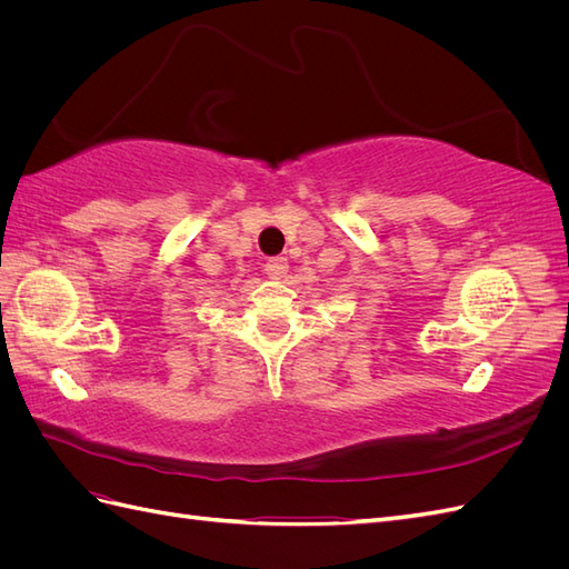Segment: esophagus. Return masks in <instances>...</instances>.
Returning a JSON list of instances; mask_svg holds the SVG:
<instances>
[{
	"instance_id": "esophagus-1",
	"label": "esophagus",
	"mask_w": 569,
	"mask_h": 569,
	"mask_svg": "<svg viewBox=\"0 0 569 569\" xmlns=\"http://www.w3.org/2000/svg\"><path fill=\"white\" fill-rule=\"evenodd\" d=\"M287 268H289V263H287L284 256H272V258H268V263H266V274L272 280H282L287 274Z\"/></svg>"
}]
</instances>
